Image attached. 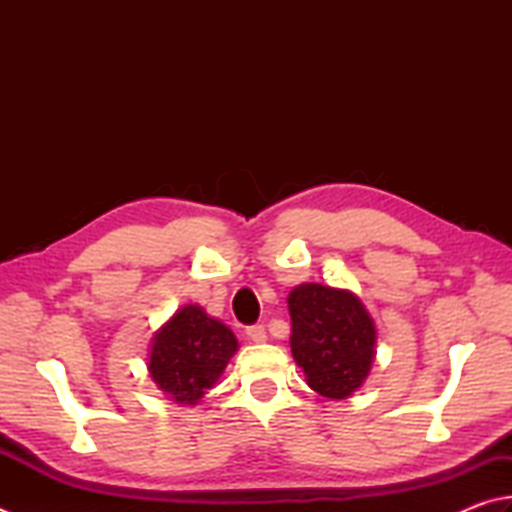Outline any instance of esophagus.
Returning a JSON list of instances; mask_svg holds the SVG:
<instances>
[{
  "mask_svg": "<svg viewBox=\"0 0 512 512\" xmlns=\"http://www.w3.org/2000/svg\"><path fill=\"white\" fill-rule=\"evenodd\" d=\"M247 336H249V339H252L254 343H265V341H267L265 325H249V327H247Z\"/></svg>",
  "mask_w": 512,
  "mask_h": 512,
  "instance_id": "obj_1",
  "label": "esophagus"
}]
</instances>
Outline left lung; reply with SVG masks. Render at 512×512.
<instances>
[{
  "mask_svg": "<svg viewBox=\"0 0 512 512\" xmlns=\"http://www.w3.org/2000/svg\"><path fill=\"white\" fill-rule=\"evenodd\" d=\"M292 356L314 392L332 401L352 397L376 359V325L350 289L301 283L287 296Z\"/></svg>",
  "mask_w": 512,
  "mask_h": 512,
  "instance_id": "8db88e82",
  "label": "left lung"
}]
</instances>
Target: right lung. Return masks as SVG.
<instances>
[{"mask_svg": "<svg viewBox=\"0 0 512 512\" xmlns=\"http://www.w3.org/2000/svg\"><path fill=\"white\" fill-rule=\"evenodd\" d=\"M238 347L225 323L191 303L153 332L147 370L169 401L196 406L223 376Z\"/></svg>", "mask_w": 512, "mask_h": 512, "instance_id": "obj_1", "label": "right lung"}]
</instances>
